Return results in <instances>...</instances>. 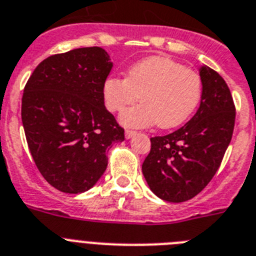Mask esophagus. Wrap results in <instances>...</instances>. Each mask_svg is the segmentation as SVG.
<instances>
[{
  "instance_id": "esophagus-1",
  "label": "esophagus",
  "mask_w": 256,
  "mask_h": 256,
  "mask_svg": "<svg viewBox=\"0 0 256 256\" xmlns=\"http://www.w3.org/2000/svg\"><path fill=\"white\" fill-rule=\"evenodd\" d=\"M134 135H136V132H134V130H126L124 132V136L128 139H132Z\"/></svg>"
}]
</instances>
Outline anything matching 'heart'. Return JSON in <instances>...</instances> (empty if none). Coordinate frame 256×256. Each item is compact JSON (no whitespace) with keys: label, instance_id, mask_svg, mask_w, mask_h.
<instances>
[{"label":"heart","instance_id":"obj_1","mask_svg":"<svg viewBox=\"0 0 256 256\" xmlns=\"http://www.w3.org/2000/svg\"><path fill=\"white\" fill-rule=\"evenodd\" d=\"M203 94L199 72L166 57H148L128 68V78L112 75L102 84L106 109L124 110L140 96L143 102L124 110L121 122L132 128H177L195 110Z\"/></svg>","mask_w":256,"mask_h":256}]
</instances>
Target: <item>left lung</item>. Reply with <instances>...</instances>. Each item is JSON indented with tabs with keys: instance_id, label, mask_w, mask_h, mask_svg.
Wrapping results in <instances>:
<instances>
[{
	"instance_id": "1",
	"label": "left lung",
	"mask_w": 256,
	"mask_h": 256,
	"mask_svg": "<svg viewBox=\"0 0 256 256\" xmlns=\"http://www.w3.org/2000/svg\"><path fill=\"white\" fill-rule=\"evenodd\" d=\"M200 106L186 124L172 134L151 138V151L142 165L148 186L158 198L180 203L210 184L232 140L236 106L220 74L202 66Z\"/></svg>"
}]
</instances>
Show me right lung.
<instances>
[{
    "instance_id": "add662e5",
    "label": "right lung",
    "mask_w": 256,
    "mask_h": 256,
    "mask_svg": "<svg viewBox=\"0 0 256 256\" xmlns=\"http://www.w3.org/2000/svg\"><path fill=\"white\" fill-rule=\"evenodd\" d=\"M113 64L102 48L45 58L26 83L22 122L32 158L49 184L80 194L98 181L124 130L106 110L102 84Z\"/></svg>"
}]
</instances>
